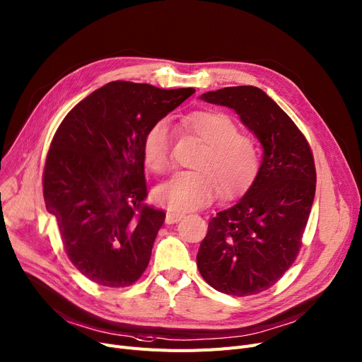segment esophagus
<instances>
[{"label":"esophagus","mask_w":362,"mask_h":362,"mask_svg":"<svg viewBox=\"0 0 362 362\" xmlns=\"http://www.w3.org/2000/svg\"><path fill=\"white\" fill-rule=\"evenodd\" d=\"M183 216H185L183 213H177V211H167V214H165V223H167V225L176 223V222H179V220H180Z\"/></svg>","instance_id":"1"}]
</instances>
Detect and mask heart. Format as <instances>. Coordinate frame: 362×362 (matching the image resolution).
Instances as JSON below:
<instances>
[{
	"instance_id": "heart-1",
	"label": "heart",
	"mask_w": 362,
	"mask_h": 362,
	"mask_svg": "<svg viewBox=\"0 0 362 362\" xmlns=\"http://www.w3.org/2000/svg\"><path fill=\"white\" fill-rule=\"evenodd\" d=\"M186 129L198 136L204 146L195 168L182 171L155 189V199L175 211L201 209L216 198L235 197L253 183L259 171V149L255 140L237 133L235 121L218 111H195L183 119ZM145 164L161 173L170 165V125L155 122L146 132L144 145Z\"/></svg>"
}]
</instances>
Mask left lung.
Segmentation results:
<instances>
[{
	"label": "left lung",
	"instance_id": "obj_1",
	"mask_svg": "<svg viewBox=\"0 0 362 362\" xmlns=\"http://www.w3.org/2000/svg\"><path fill=\"white\" fill-rule=\"evenodd\" d=\"M199 98L233 109L263 155L243 198L210 220L198 269L220 293L257 294L286 274L300 248L315 197L313 156L293 119L263 90L225 87Z\"/></svg>",
	"mask_w": 362,
	"mask_h": 362
}]
</instances>
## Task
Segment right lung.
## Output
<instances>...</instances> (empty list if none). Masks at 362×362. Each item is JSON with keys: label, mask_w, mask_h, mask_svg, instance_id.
<instances>
[{"label": "right lung", "mask_w": 362, "mask_h": 362, "mask_svg": "<svg viewBox=\"0 0 362 362\" xmlns=\"http://www.w3.org/2000/svg\"><path fill=\"white\" fill-rule=\"evenodd\" d=\"M195 93L112 81L74 106L47 153L45 209L75 268L125 287L146 269L165 213L145 206L146 132Z\"/></svg>", "instance_id": "add662e5"}]
</instances>
